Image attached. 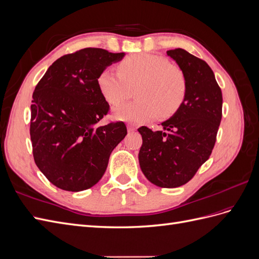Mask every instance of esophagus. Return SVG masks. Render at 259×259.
I'll return each instance as SVG.
<instances>
[{
  "mask_svg": "<svg viewBox=\"0 0 259 259\" xmlns=\"http://www.w3.org/2000/svg\"><path fill=\"white\" fill-rule=\"evenodd\" d=\"M127 130H128V132H134V131H136V126L133 124H127Z\"/></svg>",
  "mask_w": 259,
  "mask_h": 259,
  "instance_id": "obj_1",
  "label": "esophagus"
}]
</instances>
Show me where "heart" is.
Returning a JSON list of instances; mask_svg holds the SVG:
<instances>
[{"label": "heart", "mask_w": 259, "mask_h": 259, "mask_svg": "<svg viewBox=\"0 0 259 259\" xmlns=\"http://www.w3.org/2000/svg\"><path fill=\"white\" fill-rule=\"evenodd\" d=\"M98 89L111 105L122 103L130 96L131 88L137 86L139 99L113 109L117 120L143 123L158 116L170 115L182 106L187 84L179 68L159 55L140 53L132 55L119 65V73L107 68L98 75Z\"/></svg>", "instance_id": "1"}]
</instances>
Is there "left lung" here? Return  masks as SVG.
Wrapping results in <instances>:
<instances>
[{
	"instance_id": "1",
	"label": "left lung",
	"mask_w": 259,
	"mask_h": 259,
	"mask_svg": "<svg viewBox=\"0 0 259 259\" xmlns=\"http://www.w3.org/2000/svg\"><path fill=\"white\" fill-rule=\"evenodd\" d=\"M166 54L185 75L186 97L178 110L161 123L162 131L138 128L143 137L138 160L149 182L176 188L189 182L209 158L222 121L223 95L204 60L183 49Z\"/></svg>"
}]
</instances>
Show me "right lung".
Listing matches in <instances>:
<instances>
[{
    "label": "right lung",
    "mask_w": 259,
    "mask_h": 259,
    "mask_svg": "<svg viewBox=\"0 0 259 259\" xmlns=\"http://www.w3.org/2000/svg\"><path fill=\"white\" fill-rule=\"evenodd\" d=\"M124 56L93 48L65 55L35 86L30 121L34 162L62 190L77 192L96 185L127 134L123 122L98 125L109 111L98 75Z\"/></svg>",
    "instance_id": "add662e5"
}]
</instances>
